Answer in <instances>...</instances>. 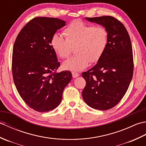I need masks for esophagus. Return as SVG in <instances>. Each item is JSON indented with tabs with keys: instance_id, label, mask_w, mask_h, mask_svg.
<instances>
[{
	"instance_id": "obj_1",
	"label": "esophagus",
	"mask_w": 146,
	"mask_h": 146,
	"mask_svg": "<svg viewBox=\"0 0 146 146\" xmlns=\"http://www.w3.org/2000/svg\"><path fill=\"white\" fill-rule=\"evenodd\" d=\"M79 74L78 73H76V72H72V76L73 78H76V77L79 76Z\"/></svg>"
}]
</instances>
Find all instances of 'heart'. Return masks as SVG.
Wrapping results in <instances>:
<instances>
[{
  "mask_svg": "<svg viewBox=\"0 0 146 146\" xmlns=\"http://www.w3.org/2000/svg\"><path fill=\"white\" fill-rule=\"evenodd\" d=\"M63 38L55 33L51 38V46L62 58L70 56L72 47H75V56L63 63L64 70L77 72L84 70L90 61L100 60L107 48L108 40L107 30L104 27H94L82 21H75L64 31Z\"/></svg>",
  "mask_w": 146,
  "mask_h": 146,
  "instance_id": "obj_1",
  "label": "heart"
}]
</instances>
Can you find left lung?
<instances>
[{
	"instance_id": "8db88e82",
	"label": "left lung",
	"mask_w": 146,
	"mask_h": 146,
	"mask_svg": "<svg viewBox=\"0 0 146 146\" xmlns=\"http://www.w3.org/2000/svg\"><path fill=\"white\" fill-rule=\"evenodd\" d=\"M107 30V48L97 63L82 76L86 81L82 97L88 106L107 110L119 104L131 83L134 70L132 48L127 31L111 16L85 17Z\"/></svg>"
}]
</instances>
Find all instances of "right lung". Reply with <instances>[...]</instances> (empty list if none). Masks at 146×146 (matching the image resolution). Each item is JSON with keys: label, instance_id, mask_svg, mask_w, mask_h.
I'll return each mask as SVG.
<instances>
[{"label": "right lung", "instance_id": "1", "mask_svg": "<svg viewBox=\"0 0 146 146\" xmlns=\"http://www.w3.org/2000/svg\"><path fill=\"white\" fill-rule=\"evenodd\" d=\"M66 22L53 17H35L21 29L12 52V70L21 97L33 110L46 112L60 104L64 88L72 78L60 66L51 38Z\"/></svg>", "mask_w": 146, "mask_h": 146}]
</instances>
